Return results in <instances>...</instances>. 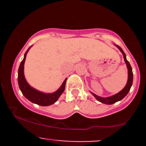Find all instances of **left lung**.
Masks as SVG:
<instances>
[{"label":"left lung","instance_id":"left-lung-1","mask_svg":"<svg viewBox=\"0 0 146 146\" xmlns=\"http://www.w3.org/2000/svg\"><path fill=\"white\" fill-rule=\"evenodd\" d=\"M115 45L119 48V51H121L122 54H123V59H124L127 68H128V81H127L126 84H125V87L121 90V91L117 93V94L113 95L110 97H107V98H103V97L98 96V95H97L96 94H95V93H92V92L90 91V93L95 97V99H96L98 101L102 102V103L103 104H108V105L116 103L117 102L120 101V100H121L122 99L124 98L127 95V94L128 93V92L130 91V88H131L132 85V81H133V73H132V67L131 66H130L129 62L126 59V56H125V53L123 52V50H122V48L120 47V46H119L118 45H116V44Z\"/></svg>","mask_w":146,"mask_h":146}]
</instances>
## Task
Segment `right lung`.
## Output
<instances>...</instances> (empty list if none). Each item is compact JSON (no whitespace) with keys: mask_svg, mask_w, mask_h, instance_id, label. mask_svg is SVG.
<instances>
[{"mask_svg":"<svg viewBox=\"0 0 146 146\" xmlns=\"http://www.w3.org/2000/svg\"><path fill=\"white\" fill-rule=\"evenodd\" d=\"M32 46H31L28 48L27 51L25 52L24 55V58L23 61L21 62L20 64L19 68H18V82L19 88L21 89L22 93L24 96L31 102L32 103L36 104L42 106H47L52 105L57 100L59 99L60 95L62 94L64 90L65 89V84H66V81L67 78L64 80L63 83L62 84L61 86L58 88L56 91L53 92L51 93H46L43 92L38 90L36 88H33L29 84V83L27 82L25 79L24 74V64L25 60H26V56L27 54L28 51Z\"/></svg>","mask_w":146,"mask_h":146,"instance_id":"add662e5","label":"right lung"}]
</instances>
